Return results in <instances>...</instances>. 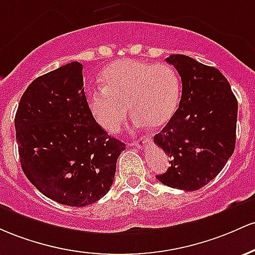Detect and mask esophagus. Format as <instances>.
I'll return each mask as SVG.
<instances>
[{"label":"esophagus","instance_id":"obj_1","mask_svg":"<svg viewBox=\"0 0 255 255\" xmlns=\"http://www.w3.org/2000/svg\"><path fill=\"white\" fill-rule=\"evenodd\" d=\"M150 143V141L149 139H147V138H141L139 139V141H135V142H132V143H130V145H132V147H138V148H144V147H147L148 144H149Z\"/></svg>","mask_w":255,"mask_h":255}]
</instances>
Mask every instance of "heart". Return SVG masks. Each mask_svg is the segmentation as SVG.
<instances>
[{
	"label": "heart",
	"mask_w": 255,
	"mask_h": 255,
	"mask_svg": "<svg viewBox=\"0 0 255 255\" xmlns=\"http://www.w3.org/2000/svg\"><path fill=\"white\" fill-rule=\"evenodd\" d=\"M102 89L88 93V107L105 131L118 133L128 113L139 127H165L176 113L181 81L173 67L122 60L102 73Z\"/></svg>",
	"instance_id": "obj_1"
}]
</instances>
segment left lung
Instances as JSON below:
<instances>
[{"label": "left lung", "mask_w": 255, "mask_h": 255, "mask_svg": "<svg viewBox=\"0 0 255 255\" xmlns=\"http://www.w3.org/2000/svg\"><path fill=\"white\" fill-rule=\"evenodd\" d=\"M166 61L181 76L182 97L172 119L154 136L171 164L156 178L176 189L197 190L216 178L233 155L237 100L216 67L181 54Z\"/></svg>", "instance_id": "1"}]
</instances>
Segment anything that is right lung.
Masks as SVG:
<instances>
[{
    "label": "right lung",
    "mask_w": 255,
    "mask_h": 255,
    "mask_svg": "<svg viewBox=\"0 0 255 255\" xmlns=\"http://www.w3.org/2000/svg\"><path fill=\"white\" fill-rule=\"evenodd\" d=\"M14 124L22 171L43 195L84 207L108 193L125 144L91 117L82 64L36 78L20 99Z\"/></svg>",
    "instance_id": "obj_1"
}]
</instances>
